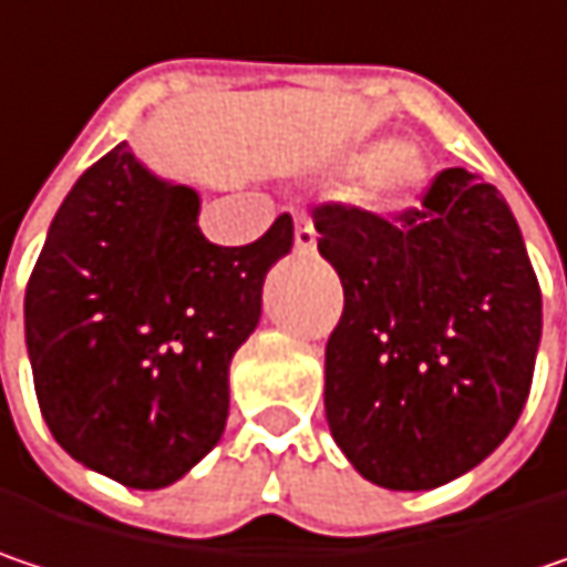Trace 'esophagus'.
<instances>
[{
	"label": "esophagus",
	"mask_w": 567,
	"mask_h": 567,
	"mask_svg": "<svg viewBox=\"0 0 567 567\" xmlns=\"http://www.w3.org/2000/svg\"><path fill=\"white\" fill-rule=\"evenodd\" d=\"M293 251L297 255H312L316 251V228L306 219L303 213L293 216Z\"/></svg>",
	"instance_id": "obj_1"
}]
</instances>
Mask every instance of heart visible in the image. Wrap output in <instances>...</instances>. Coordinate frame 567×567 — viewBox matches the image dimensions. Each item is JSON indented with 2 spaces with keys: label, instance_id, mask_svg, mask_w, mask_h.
<instances>
[{
  "label": "heart",
  "instance_id": "b5f03b06",
  "mask_svg": "<svg viewBox=\"0 0 567 567\" xmlns=\"http://www.w3.org/2000/svg\"><path fill=\"white\" fill-rule=\"evenodd\" d=\"M344 167L364 174L354 189V203L368 213H400L406 209L429 181V161L416 144H396L393 138H374L358 144Z\"/></svg>",
  "mask_w": 567,
  "mask_h": 567
}]
</instances>
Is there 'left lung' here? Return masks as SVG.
<instances>
[{"label":"left lung","instance_id":"8db88e82","mask_svg":"<svg viewBox=\"0 0 567 567\" xmlns=\"http://www.w3.org/2000/svg\"><path fill=\"white\" fill-rule=\"evenodd\" d=\"M312 219L344 290L326 344L336 445L386 491L462 477L519 420L543 339L539 280L506 199L452 167L400 223L342 206Z\"/></svg>","mask_w":567,"mask_h":567}]
</instances>
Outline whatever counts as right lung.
Segmentation results:
<instances>
[{"label":"right lung","mask_w":567,"mask_h":567,"mask_svg":"<svg viewBox=\"0 0 567 567\" xmlns=\"http://www.w3.org/2000/svg\"><path fill=\"white\" fill-rule=\"evenodd\" d=\"M199 193L115 144L66 193L24 290L41 416L83 467L161 491L223 439L231 358L264 277L293 248L280 216L245 248L199 231Z\"/></svg>","instance_id":"add662e5"}]
</instances>
